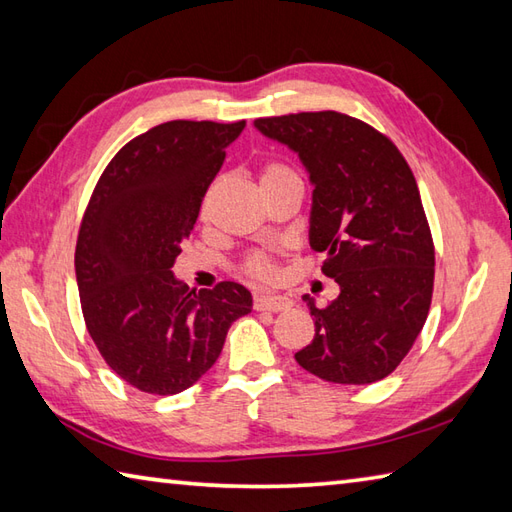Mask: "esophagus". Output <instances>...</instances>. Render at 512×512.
<instances>
[{
  "label": "esophagus",
  "mask_w": 512,
  "mask_h": 512,
  "mask_svg": "<svg viewBox=\"0 0 512 512\" xmlns=\"http://www.w3.org/2000/svg\"><path fill=\"white\" fill-rule=\"evenodd\" d=\"M290 306H292V301L288 297H279V295H275V297H266V295L255 297V303H253V308L259 310V312H284Z\"/></svg>",
  "instance_id": "obj_1"
}]
</instances>
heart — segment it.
<instances>
[{
  "label": "heart",
  "mask_w": 512,
  "mask_h": 512,
  "mask_svg": "<svg viewBox=\"0 0 512 512\" xmlns=\"http://www.w3.org/2000/svg\"><path fill=\"white\" fill-rule=\"evenodd\" d=\"M288 178H297V173L292 171L290 167H286L284 162H275V160L266 162L262 171H259V182H262V187H264V184H273V182L288 180ZM244 275L259 279V281H270L275 277L273 259H268L264 255L248 257L244 262Z\"/></svg>",
  "instance_id": "b5f03b06"
}]
</instances>
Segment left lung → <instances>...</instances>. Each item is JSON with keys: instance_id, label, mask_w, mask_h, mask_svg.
Returning a JSON list of instances; mask_svg holds the SVG:
<instances>
[{"instance_id": "1", "label": "left lung", "mask_w": 512, "mask_h": 512, "mask_svg": "<svg viewBox=\"0 0 512 512\" xmlns=\"http://www.w3.org/2000/svg\"><path fill=\"white\" fill-rule=\"evenodd\" d=\"M255 127L310 173V246L341 288L325 308L303 295L314 339L297 363L328 383H376L407 356L431 306L436 250L416 178L385 134L341 112L257 118Z\"/></svg>"}]
</instances>
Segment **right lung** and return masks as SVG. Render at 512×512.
Returning <instances> with one entry per match:
<instances>
[{
	"label": "right lung",
	"mask_w": 512,
	"mask_h": 512,
	"mask_svg": "<svg viewBox=\"0 0 512 512\" xmlns=\"http://www.w3.org/2000/svg\"><path fill=\"white\" fill-rule=\"evenodd\" d=\"M246 121H169L105 167L85 209L74 268L105 363L145 394L171 396L209 372L231 323L253 308L235 281L189 290L171 268L202 198Z\"/></svg>",
	"instance_id": "add662e5"
}]
</instances>
